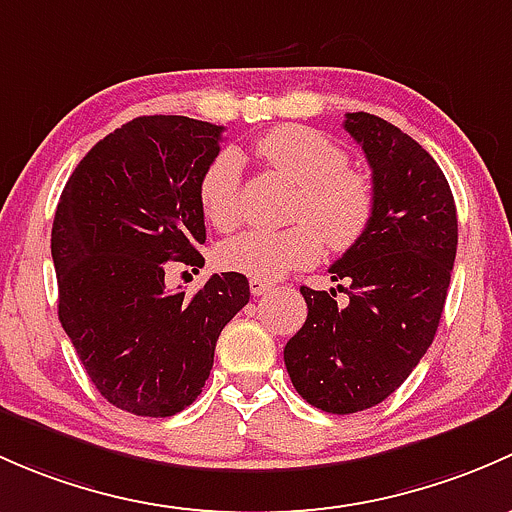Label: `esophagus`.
I'll return each instance as SVG.
<instances>
[{"mask_svg":"<svg viewBox=\"0 0 512 512\" xmlns=\"http://www.w3.org/2000/svg\"><path fill=\"white\" fill-rule=\"evenodd\" d=\"M249 291H251V295H266L268 291H273V283L256 281V278H251V281H249Z\"/></svg>","mask_w":512,"mask_h":512,"instance_id":"esophagus-1","label":"esophagus"}]
</instances>
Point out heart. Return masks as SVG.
Instances as JSON below:
<instances>
[{
  "label": "heart",
  "mask_w": 512,
  "mask_h": 512,
  "mask_svg": "<svg viewBox=\"0 0 512 512\" xmlns=\"http://www.w3.org/2000/svg\"><path fill=\"white\" fill-rule=\"evenodd\" d=\"M256 155L268 170L293 182L298 197L293 221L283 231L249 229L217 249L226 271L278 281L295 268L310 266L330 251H350L365 239L377 214V187L372 177L347 167V152L318 130L281 125L256 142ZM199 207L217 231H231L241 221V157L224 150L199 177Z\"/></svg>",
  "instance_id": "1"
}]
</instances>
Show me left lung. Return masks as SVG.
Wrapping results in <instances>:
<instances>
[{"mask_svg":"<svg viewBox=\"0 0 512 512\" xmlns=\"http://www.w3.org/2000/svg\"><path fill=\"white\" fill-rule=\"evenodd\" d=\"M377 187L365 239L330 266L347 293L303 286L308 318L283 350L295 392L330 414L384 402L434 342L458 244L456 204L434 157L387 120L347 113Z\"/></svg>","mask_w":512,"mask_h":512,"instance_id":"8db88e82","label":"left lung"}]
</instances>
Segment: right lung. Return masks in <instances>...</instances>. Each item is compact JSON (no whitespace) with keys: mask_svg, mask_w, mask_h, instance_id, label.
Instances as JSON below:
<instances>
[{"mask_svg":"<svg viewBox=\"0 0 512 512\" xmlns=\"http://www.w3.org/2000/svg\"><path fill=\"white\" fill-rule=\"evenodd\" d=\"M221 125L142 115L96 142L63 187L51 229L59 320L113 407L172 416L202 394L224 325L249 303L241 273L170 291L172 261L204 266L199 177Z\"/></svg>","mask_w":512,"mask_h":512,"instance_id":"obj_1","label":"right lung"}]
</instances>
